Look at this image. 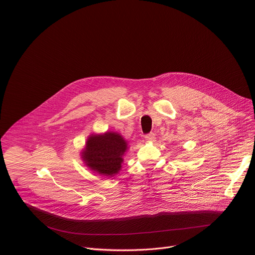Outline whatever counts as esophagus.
Returning a JSON list of instances; mask_svg holds the SVG:
<instances>
[{
    "label": "esophagus",
    "instance_id": "1",
    "mask_svg": "<svg viewBox=\"0 0 255 255\" xmlns=\"http://www.w3.org/2000/svg\"><path fill=\"white\" fill-rule=\"evenodd\" d=\"M145 140L146 141H154L155 140V134L154 133H149L145 135Z\"/></svg>",
    "mask_w": 255,
    "mask_h": 255
}]
</instances>
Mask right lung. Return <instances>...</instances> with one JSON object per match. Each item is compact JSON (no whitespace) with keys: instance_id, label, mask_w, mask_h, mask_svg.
<instances>
[{"instance_id":"add662e5","label":"right lung","mask_w":255,"mask_h":255,"mask_svg":"<svg viewBox=\"0 0 255 255\" xmlns=\"http://www.w3.org/2000/svg\"><path fill=\"white\" fill-rule=\"evenodd\" d=\"M127 148L126 140L119 133L92 134L86 142L82 158L93 171L112 177L120 171Z\"/></svg>"}]
</instances>
